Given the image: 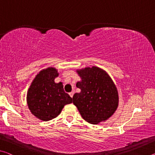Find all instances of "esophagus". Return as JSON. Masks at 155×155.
Instances as JSON below:
<instances>
[{"instance_id": "obj_1", "label": "esophagus", "mask_w": 155, "mask_h": 155, "mask_svg": "<svg viewBox=\"0 0 155 155\" xmlns=\"http://www.w3.org/2000/svg\"><path fill=\"white\" fill-rule=\"evenodd\" d=\"M69 95H70V97H71V98H72V97H73V95H74V91H72V92L69 93Z\"/></svg>"}]
</instances>
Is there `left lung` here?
I'll return each mask as SVG.
<instances>
[{"mask_svg":"<svg viewBox=\"0 0 155 155\" xmlns=\"http://www.w3.org/2000/svg\"><path fill=\"white\" fill-rule=\"evenodd\" d=\"M77 72L81 78L77 83L81 92L73 96V103L86 122L98 124L106 121L118 107V92L114 81L96 66L77 70Z\"/></svg>","mask_w":155,"mask_h":155,"instance_id":"8db88e82","label":"left lung"}]
</instances>
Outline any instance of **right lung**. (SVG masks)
Wrapping results in <instances>:
<instances>
[{"label": "right lung", "instance_id": "1", "mask_svg": "<svg viewBox=\"0 0 155 155\" xmlns=\"http://www.w3.org/2000/svg\"><path fill=\"white\" fill-rule=\"evenodd\" d=\"M59 76L54 68L41 70L31 83L27 95L28 109L33 115L42 121H49L61 114L65 104L72 99L64 90L63 83H56Z\"/></svg>", "mask_w": 155, "mask_h": 155}]
</instances>
